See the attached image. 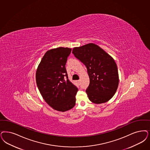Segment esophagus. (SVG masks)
<instances>
[{
	"instance_id": "obj_1",
	"label": "esophagus",
	"mask_w": 150,
	"mask_h": 150,
	"mask_svg": "<svg viewBox=\"0 0 150 150\" xmlns=\"http://www.w3.org/2000/svg\"><path fill=\"white\" fill-rule=\"evenodd\" d=\"M77 83H78V84H80V80H79L77 81Z\"/></svg>"
}]
</instances>
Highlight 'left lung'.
<instances>
[{"label": "left lung", "mask_w": 150, "mask_h": 150, "mask_svg": "<svg viewBox=\"0 0 150 150\" xmlns=\"http://www.w3.org/2000/svg\"><path fill=\"white\" fill-rule=\"evenodd\" d=\"M72 53L87 68L90 83L86 93L89 100L95 103L109 101L119 85L118 69L114 59L93 43L74 47Z\"/></svg>", "instance_id": "8db88e82"}]
</instances>
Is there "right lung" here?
I'll return each instance as SVG.
<instances>
[{
    "label": "right lung",
    "mask_w": 150,
    "mask_h": 150,
    "mask_svg": "<svg viewBox=\"0 0 150 150\" xmlns=\"http://www.w3.org/2000/svg\"><path fill=\"white\" fill-rule=\"evenodd\" d=\"M71 49L60 47L45 54L36 70L37 86L53 109L66 111L75 106L78 88L68 79L65 65Z\"/></svg>",
    "instance_id": "1"
}]
</instances>
